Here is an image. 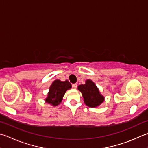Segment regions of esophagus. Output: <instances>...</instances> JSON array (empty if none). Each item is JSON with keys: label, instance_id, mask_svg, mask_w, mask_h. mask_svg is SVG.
Returning <instances> with one entry per match:
<instances>
[{"label": "esophagus", "instance_id": "obj_1", "mask_svg": "<svg viewBox=\"0 0 148 148\" xmlns=\"http://www.w3.org/2000/svg\"><path fill=\"white\" fill-rule=\"evenodd\" d=\"M72 87H73L74 88H77V84L76 83H74V84H72Z\"/></svg>", "mask_w": 148, "mask_h": 148}]
</instances>
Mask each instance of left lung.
<instances>
[{"instance_id": "8db88e82", "label": "left lung", "mask_w": 148, "mask_h": 148, "mask_svg": "<svg viewBox=\"0 0 148 148\" xmlns=\"http://www.w3.org/2000/svg\"><path fill=\"white\" fill-rule=\"evenodd\" d=\"M77 88L82 93L85 103L88 107H96L104 100V97L92 80H86L85 84L79 85Z\"/></svg>"}]
</instances>
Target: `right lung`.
Listing matches in <instances>:
<instances>
[{"label": "right lung", "mask_w": 148, "mask_h": 148, "mask_svg": "<svg viewBox=\"0 0 148 148\" xmlns=\"http://www.w3.org/2000/svg\"><path fill=\"white\" fill-rule=\"evenodd\" d=\"M71 87L72 85L68 80L65 82H61L59 79L55 80L50 87L49 92L45 101L53 106H58L62 101L66 91Z\"/></svg>", "instance_id": "1"}]
</instances>
